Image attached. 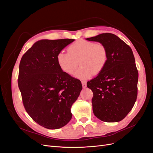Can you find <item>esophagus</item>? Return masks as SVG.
<instances>
[{
    "label": "esophagus",
    "instance_id": "obj_1",
    "mask_svg": "<svg viewBox=\"0 0 153 153\" xmlns=\"http://www.w3.org/2000/svg\"><path fill=\"white\" fill-rule=\"evenodd\" d=\"M82 85L83 88H85L87 87V83L85 81H82Z\"/></svg>",
    "mask_w": 153,
    "mask_h": 153
}]
</instances>
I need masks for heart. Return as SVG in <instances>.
I'll return each mask as SVG.
<instances>
[{
  "label": "heart",
  "mask_w": 153,
  "mask_h": 153,
  "mask_svg": "<svg viewBox=\"0 0 153 153\" xmlns=\"http://www.w3.org/2000/svg\"><path fill=\"white\" fill-rule=\"evenodd\" d=\"M68 52H60L57 55L59 68L68 74H72L78 66L80 67L74 74L80 80H85L92 75H98L105 66L108 60V51L100 43L80 39L69 45Z\"/></svg>",
  "instance_id": "heart-1"
}]
</instances>
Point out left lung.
Listing matches in <instances>:
<instances>
[{
  "label": "left lung",
  "instance_id": "left-lung-1",
  "mask_svg": "<svg viewBox=\"0 0 153 153\" xmlns=\"http://www.w3.org/2000/svg\"><path fill=\"white\" fill-rule=\"evenodd\" d=\"M86 39L103 44L108 51L105 66L98 76L87 83L93 92V113L104 122L121 121L130 112L137 97L138 73L132 50L111 33Z\"/></svg>",
  "mask_w": 153,
  "mask_h": 153
}]
</instances>
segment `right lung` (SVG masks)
<instances>
[{
  "mask_svg": "<svg viewBox=\"0 0 153 153\" xmlns=\"http://www.w3.org/2000/svg\"><path fill=\"white\" fill-rule=\"evenodd\" d=\"M75 39H42L23 55L18 84L30 117L50 129L61 128L72 117L71 107L82 89L81 82L64 72L57 55Z\"/></svg>",
  "mask_w": 153,
  "mask_h": 153,
  "instance_id": "add662e5",
  "label": "right lung"
}]
</instances>
